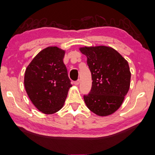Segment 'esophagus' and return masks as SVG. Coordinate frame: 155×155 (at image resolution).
<instances>
[{"label": "esophagus", "mask_w": 155, "mask_h": 155, "mask_svg": "<svg viewBox=\"0 0 155 155\" xmlns=\"http://www.w3.org/2000/svg\"><path fill=\"white\" fill-rule=\"evenodd\" d=\"M79 83H80V80L78 79V80H77V81H76L75 82H74V84L75 85H78V84H79Z\"/></svg>", "instance_id": "obj_1"}]
</instances>
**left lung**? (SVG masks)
Instances as JSON below:
<instances>
[{"label":"left lung","instance_id":"1","mask_svg":"<svg viewBox=\"0 0 155 155\" xmlns=\"http://www.w3.org/2000/svg\"><path fill=\"white\" fill-rule=\"evenodd\" d=\"M79 50L87 58L93 80L90 93L84 95V103L97 116H110L120 107L129 91L128 62L109 46H84Z\"/></svg>","mask_w":155,"mask_h":155}]
</instances>
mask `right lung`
<instances>
[{
  "instance_id": "1",
  "label": "right lung",
  "mask_w": 155,
  "mask_h": 155,
  "mask_svg": "<svg viewBox=\"0 0 155 155\" xmlns=\"http://www.w3.org/2000/svg\"><path fill=\"white\" fill-rule=\"evenodd\" d=\"M65 51L50 46L35 56L27 66L24 85L27 95L39 111L53 114L62 109L72 85L63 62Z\"/></svg>"
}]
</instances>
